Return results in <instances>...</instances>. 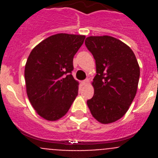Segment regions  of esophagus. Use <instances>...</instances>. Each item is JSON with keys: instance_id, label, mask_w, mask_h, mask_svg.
<instances>
[{"instance_id": "obj_1", "label": "esophagus", "mask_w": 158, "mask_h": 158, "mask_svg": "<svg viewBox=\"0 0 158 158\" xmlns=\"http://www.w3.org/2000/svg\"><path fill=\"white\" fill-rule=\"evenodd\" d=\"M81 83H82V85H88V84L89 83V79H86V80L83 81Z\"/></svg>"}]
</instances>
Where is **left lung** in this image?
<instances>
[{"label":"left lung","mask_w":158,"mask_h":158,"mask_svg":"<svg viewBox=\"0 0 158 158\" xmlns=\"http://www.w3.org/2000/svg\"><path fill=\"white\" fill-rule=\"evenodd\" d=\"M85 46L96 67L92 82L94 95L88 107L100 123H114L126 114L136 95L139 65L130 47L111 36H89Z\"/></svg>","instance_id":"8db88e82"}]
</instances>
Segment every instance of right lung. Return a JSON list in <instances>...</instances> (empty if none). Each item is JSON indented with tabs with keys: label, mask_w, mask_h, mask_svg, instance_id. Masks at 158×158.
I'll return each instance as SVG.
<instances>
[{
	"label": "right lung",
	"mask_w": 158,
	"mask_h": 158,
	"mask_svg": "<svg viewBox=\"0 0 158 158\" xmlns=\"http://www.w3.org/2000/svg\"><path fill=\"white\" fill-rule=\"evenodd\" d=\"M85 36L59 33L33 48L25 65L26 91L31 104L46 120L56 121L68 112L78 94L73 59Z\"/></svg>",
	"instance_id": "right-lung-1"
}]
</instances>
